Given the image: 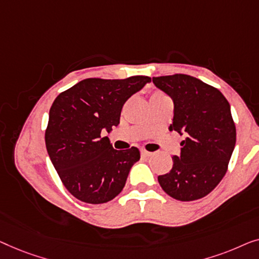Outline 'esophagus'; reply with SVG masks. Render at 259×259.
<instances>
[{
    "instance_id": "1",
    "label": "esophagus",
    "mask_w": 259,
    "mask_h": 259,
    "mask_svg": "<svg viewBox=\"0 0 259 259\" xmlns=\"http://www.w3.org/2000/svg\"><path fill=\"white\" fill-rule=\"evenodd\" d=\"M141 155L143 156V157H149V156H151V152H149L147 150H141Z\"/></svg>"
}]
</instances>
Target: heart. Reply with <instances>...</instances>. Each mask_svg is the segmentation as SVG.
Returning <instances> with one entry per match:
<instances>
[{"instance_id":"obj_1","label":"heart","mask_w":259,"mask_h":259,"mask_svg":"<svg viewBox=\"0 0 259 259\" xmlns=\"http://www.w3.org/2000/svg\"><path fill=\"white\" fill-rule=\"evenodd\" d=\"M154 95H161V93H155Z\"/></svg>"}]
</instances>
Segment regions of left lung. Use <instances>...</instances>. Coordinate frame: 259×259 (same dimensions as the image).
Segmentation results:
<instances>
[{
    "label": "left lung",
    "instance_id": "1",
    "mask_svg": "<svg viewBox=\"0 0 259 259\" xmlns=\"http://www.w3.org/2000/svg\"><path fill=\"white\" fill-rule=\"evenodd\" d=\"M174 101L170 130L184 135L170 172L158 176L163 190L182 202L210 194L227 172L236 144L230 104L220 90L189 75L152 77Z\"/></svg>",
    "mask_w": 259,
    "mask_h": 259
}]
</instances>
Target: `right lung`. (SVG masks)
I'll list each match as a JSON object with an SVG mask.
<instances>
[{"instance_id": "add662e5", "label": "right lung", "mask_w": 259, "mask_h": 259, "mask_svg": "<svg viewBox=\"0 0 259 259\" xmlns=\"http://www.w3.org/2000/svg\"><path fill=\"white\" fill-rule=\"evenodd\" d=\"M150 81L148 76L87 78L54 101L46 130L47 151L62 183L79 201L107 203L124 188L140 150H115L103 134L119 124L126 100Z\"/></svg>"}]
</instances>
